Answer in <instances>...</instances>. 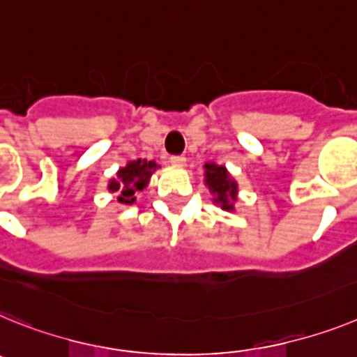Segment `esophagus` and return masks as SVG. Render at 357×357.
Returning a JSON list of instances; mask_svg holds the SVG:
<instances>
[{
    "instance_id": "34e87169",
    "label": "esophagus",
    "mask_w": 357,
    "mask_h": 357,
    "mask_svg": "<svg viewBox=\"0 0 357 357\" xmlns=\"http://www.w3.org/2000/svg\"><path fill=\"white\" fill-rule=\"evenodd\" d=\"M169 162L176 167H182L185 164V157H182V155H175V157L169 158Z\"/></svg>"
}]
</instances>
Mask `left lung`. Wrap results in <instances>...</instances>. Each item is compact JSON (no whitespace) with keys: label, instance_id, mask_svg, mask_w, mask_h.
Instances as JSON below:
<instances>
[{"label":"left lung","instance_id":"obj_1","mask_svg":"<svg viewBox=\"0 0 357 357\" xmlns=\"http://www.w3.org/2000/svg\"><path fill=\"white\" fill-rule=\"evenodd\" d=\"M204 184L213 195V204L224 211H234V204L238 200V184L227 172V167L215 162L204 164Z\"/></svg>","mask_w":357,"mask_h":357}]
</instances>
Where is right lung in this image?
<instances>
[{
  "instance_id": "obj_1",
  "label": "right lung",
  "mask_w": 357,
  "mask_h": 357,
  "mask_svg": "<svg viewBox=\"0 0 357 357\" xmlns=\"http://www.w3.org/2000/svg\"><path fill=\"white\" fill-rule=\"evenodd\" d=\"M158 167L160 166L155 160H144V158L130 160V162H126V166L119 169L115 178H109L108 191L117 193L119 204L132 206L137 200L135 195L148 188L151 175L157 172Z\"/></svg>"
}]
</instances>
